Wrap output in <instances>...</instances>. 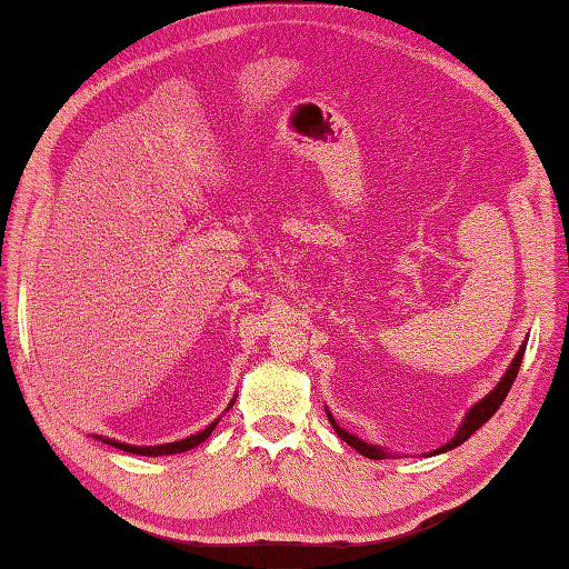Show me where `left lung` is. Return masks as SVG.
Listing matches in <instances>:
<instances>
[{
  "label": "left lung",
  "mask_w": 569,
  "mask_h": 569,
  "mask_svg": "<svg viewBox=\"0 0 569 569\" xmlns=\"http://www.w3.org/2000/svg\"><path fill=\"white\" fill-rule=\"evenodd\" d=\"M523 352H526V342L518 347V352H516V357H513V361H511V367L506 369V373L501 377V381L493 386V389L481 398V401H477L475 406H471L467 413H465V418H462V426L457 428V432L452 435V440L450 442H445L442 447H438V450H432L430 455H440V452H447V450H452V447H457V445H462L465 440H469L471 438V432H477L481 426H485V422L497 413L499 410V406L503 403V398L509 396V391H511V386H513V381H516V373H518V369H521V361H523ZM325 413H328V418H330V426L335 428V432L340 435V438L347 442V445H352L355 450L359 452V455H365V457H369V459H389L391 455L383 450V447H379V445H371V442H365L361 438H357V435H352L349 430H345L340 422H337L335 418H332V413L328 408H325Z\"/></svg>",
  "instance_id": "left-lung-1"
}]
</instances>
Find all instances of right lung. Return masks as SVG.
<instances>
[{
  "label": "right lung",
  "mask_w": 569,
  "mask_h": 569,
  "mask_svg": "<svg viewBox=\"0 0 569 569\" xmlns=\"http://www.w3.org/2000/svg\"><path fill=\"white\" fill-rule=\"evenodd\" d=\"M237 401V398H232V403ZM232 403L227 406V410L232 408ZM217 422H220V418L212 420L208 428L190 435V438H183L178 442H166V445H127V442H119V440H112V438H98L102 440L104 445H112L117 447V450H124V452H131V455H141V457H161V455H178V452H188L192 450V447H198L200 442H204L210 438V432L217 428Z\"/></svg>",
  "instance_id": "obj_1"
}]
</instances>
